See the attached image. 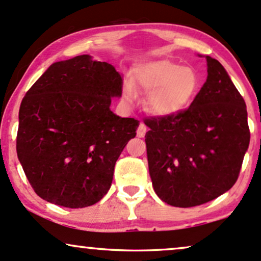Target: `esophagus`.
I'll use <instances>...</instances> for the list:
<instances>
[{"instance_id":"34e87169","label":"esophagus","mask_w":261,"mask_h":261,"mask_svg":"<svg viewBox=\"0 0 261 261\" xmlns=\"http://www.w3.org/2000/svg\"><path fill=\"white\" fill-rule=\"evenodd\" d=\"M146 134V125L144 123H140L139 127H138V130H137V136L138 138H144Z\"/></svg>"}]
</instances>
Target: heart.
I'll return each instance as SVG.
<instances>
[{
	"label": "heart",
	"mask_w": 261,
	"mask_h": 261,
	"mask_svg": "<svg viewBox=\"0 0 261 261\" xmlns=\"http://www.w3.org/2000/svg\"><path fill=\"white\" fill-rule=\"evenodd\" d=\"M138 88L148 96L146 109L156 117H173L188 110L200 88V76L192 67L168 60L140 66L134 73ZM124 97L133 102L137 91L130 82L124 84Z\"/></svg>",
	"instance_id": "obj_1"
}]
</instances>
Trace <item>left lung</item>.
Returning a JSON list of instances; mask_svg holds the SVG:
<instances>
[{"instance_id":"left-lung-1","label":"left lung","mask_w":261,"mask_h":261,"mask_svg":"<svg viewBox=\"0 0 261 261\" xmlns=\"http://www.w3.org/2000/svg\"><path fill=\"white\" fill-rule=\"evenodd\" d=\"M204 57L207 78L191 107L173 117L145 121L152 187L172 206H197L229 191L249 146L243 97L222 64Z\"/></svg>"}]
</instances>
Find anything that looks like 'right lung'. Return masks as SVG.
Instances as JSON below:
<instances>
[{"label": "right lung", "mask_w": 261, "mask_h": 261, "mask_svg": "<svg viewBox=\"0 0 261 261\" xmlns=\"http://www.w3.org/2000/svg\"><path fill=\"white\" fill-rule=\"evenodd\" d=\"M122 87L112 64L82 55L52 63L28 90L17 155L40 198L78 209L105 197L116 161L139 127L110 109Z\"/></svg>", "instance_id": "add662e5"}]
</instances>
